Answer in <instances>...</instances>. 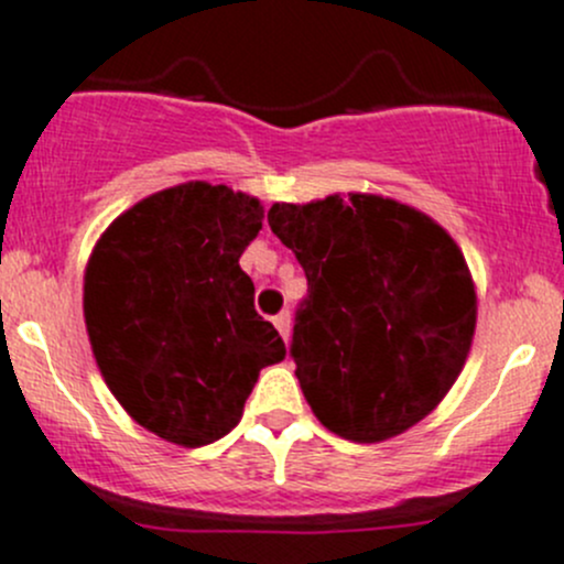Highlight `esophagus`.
Instances as JSON below:
<instances>
[{
    "label": "esophagus",
    "instance_id": "1",
    "mask_svg": "<svg viewBox=\"0 0 564 564\" xmlns=\"http://www.w3.org/2000/svg\"><path fill=\"white\" fill-rule=\"evenodd\" d=\"M275 327L278 333H281V338L289 344V338H292V314H289V311H281V314L275 316Z\"/></svg>",
    "mask_w": 564,
    "mask_h": 564
}]
</instances>
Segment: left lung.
Listing matches in <instances>:
<instances>
[{
    "mask_svg": "<svg viewBox=\"0 0 564 564\" xmlns=\"http://www.w3.org/2000/svg\"><path fill=\"white\" fill-rule=\"evenodd\" d=\"M267 220L308 278L292 357L318 423L373 445L434 412L464 371L477 324L456 240L377 193L278 202Z\"/></svg>",
    "mask_w": 564,
    "mask_h": 564,
    "instance_id": "obj_1",
    "label": "left lung"
}]
</instances>
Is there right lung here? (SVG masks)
<instances>
[{
    "label": "right lung",
    "instance_id": "obj_1",
    "mask_svg": "<svg viewBox=\"0 0 564 564\" xmlns=\"http://www.w3.org/2000/svg\"><path fill=\"white\" fill-rule=\"evenodd\" d=\"M261 220L256 196L182 182L124 209L87 261L95 362L124 412L172 445L229 434L261 368L286 357L240 267Z\"/></svg>",
    "mask_w": 564,
    "mask_h": 564
}]
</instances>
